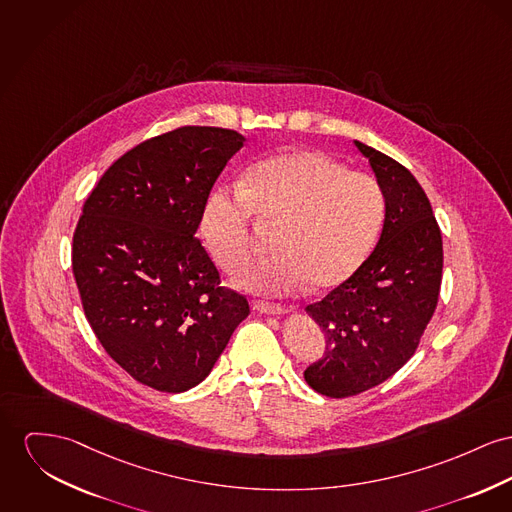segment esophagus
Segmentation results:
<instances>
[{
    "label": "esophagus",
    "instance_id": "obj_1",
    "mask_svg": "<svg viewBox=\"0 0 512 512\" xmlns=\"http://www.w3.org/2000/svg\"><path fill=\"white\" fill-rule=\"evenodd\" d=\"M254 307L258 308L260 312H264V314H285L287 312V308L283 307V305L266 303V301H256Z\"/></svg>",
    "mask_w": 512,
    "mask_h": 512
}]
</instances>
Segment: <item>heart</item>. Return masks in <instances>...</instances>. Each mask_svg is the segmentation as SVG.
<instances>
[{
  "instance_id": "b5f03b06",
  "label": "heart",
  "mask_w": 512,
  "mask_h": 512,
  "mask_svg": "<svg viewBox=\"0 0 512 512\" xmlns=\"http://www.w3.org/2000/svg\"><path fill=\"white\" fill-rule=\"evenodd\" d=\"M252 215L279 223L270 256L248 266L239 283L254 293L289 295L330 289L349 279L375 246L384 194L373 174L295 149L256 163L240 186L215 188L205 202L202 239L213 260L235 272L252 252Z\"/></svg>"
}]
</instances>
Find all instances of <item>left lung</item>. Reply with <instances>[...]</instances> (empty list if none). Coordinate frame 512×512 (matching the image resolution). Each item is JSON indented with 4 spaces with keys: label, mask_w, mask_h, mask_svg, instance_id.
<instances>
[{
    "label": "left lung",
    "mask_w": 512,
    "mask_h": 512,
    "mask_svg": "<svg viewBox=\"0 0 512 512\" xmlns=\"http://www.w3.org/2000/svg\"><path fill=\"white\" fill-rule=\"evenodd\" d=\"M384 194V225L371 256L308 316L326 336L324 357L305 371L328 398L375 388L415 353L433 318L443 279V239L415 176L392 157L355 141Z\"/></svg>",
    "instance_id": "1"
}]
</instances>
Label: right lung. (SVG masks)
<instances>
[{"label": "right lung", "mask_w": 512, "mask_h": 512, "mask_svg": "<svg viewBox=\"0 0 512 512\" xmlns=\"http://www.w3.org/2000/svg\"><path fill=\"white\" fill-rule=\"evenodd\" d=\"M242 145L239 132L211 126L151 137L104 172L75 227L71 266L97 340L159 392L200 384L250 314L196 239L207 196Z\"/></svg>", "instance_id": "1"}]
</instances>
